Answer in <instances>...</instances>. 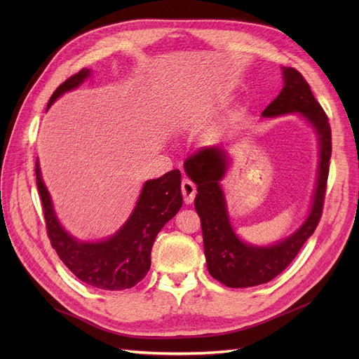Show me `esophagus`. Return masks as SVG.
<instances>
[{"label":"esophagus","instance_id":"obj_1","mask_svg":"<svg viewBox=\"0 0 359 359\" xmlns=\"http://www.w3.org/2000/svg\"><path fill=\"white\" fill-rule=\"evenodd\" d=\"M180 189H182L184 203H192L194 199H195V195H196L195 183L191 182L189 179H183L182 184H180Z\"/></svg>","mask_w":359,"mask_h":359}]
</instances>
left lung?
<instances>
[{
    "instance_id": "left-lung-1",
    "label": "left lung",
    "mask_w": 359,
    "mask_h": 359,
    "mask_svg": "<svg viewBox=\"0 0 359 359\" xmlns=\"http://www.w3.org/2000/svg\"><path fill=\"white\" fill-rule=\"evenodd\" d=\"M284 88L265 109L262 116L273 118L299 113L318 137V177L311 210L301 227L282 241L268 248L241 241L229 219L219 180L227 170V153L221 147H203L189 158L184 168L196 184L195 210L201 218L206 268L212 278L230 288H249L266 284L284 271L307 238L314 233L323 212V202L332 156V130L327 115L316 100L309 83L295 68H282Z\"/></svg>"
}]
</instances>
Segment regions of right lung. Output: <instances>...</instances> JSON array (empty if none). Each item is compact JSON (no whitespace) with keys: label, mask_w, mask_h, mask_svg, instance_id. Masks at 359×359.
Returning <instances> with one entry per match:
<instances>
[{"label":"right lung","mask_w":359,"mask_h":359,"mask_svg":"<svg viewBox=\"0 0 359 359\" xmlns=\"http://www.w3.org/2000/svg\"><path fill=\"white\" fill-rule=\"evenodd\" d=\"M88 75L90 69L86 68L71 75L53 91L48 107L64 93L79 87ZM34 172L48 237L60 259L75 276L90 287L109 291L132 288L145 278L157 234L182 208V175L177 168L158 179L145 182L135 210L123 227L115 236L99 243L75 240L61 227L37 160Z\"/></svg>","instance_id":"add662e5"}]
</instances>
